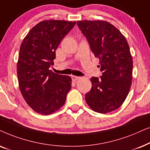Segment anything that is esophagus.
Segmentation results:
<instances>
[{
	"label": "esophagus",
	"instance_id": "1",
	"mask_svg": "<svg viewBox=\"0 0 150 150\" xmlns=\"http://www.w3.org/2000/svg\"><path fill=\"white\" fill-rule=\"evenodd\" d=\"M71 78H72V80H73V81H76L77 79H79L80 77H77V76H75V75H73V76L71 77Z\"/></svg>",
	"mask_w": 150,
	"mask_h": 150
}]
</instances>
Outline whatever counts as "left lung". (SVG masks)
Segmentation results:
<instances>
[{
	"instance_id": "left-lung-1",
	"label": "left lung",
	"mask_w": 150,
	"mask_h": 150,
	"mask_svg": "<svg viewBox=\"0 0 150 150\" xmlns=\"http://www.w3.org/2000/svg\"><path fill=\"white\" fill-rule=\"evenodd\" d=\"M95 57L102 75L92 77L86 101L95 112L105 114L118 109L126 99L132 80L133 62L128 43L115 26L103 21H77Z\"/></svg>"
}]
</instances>
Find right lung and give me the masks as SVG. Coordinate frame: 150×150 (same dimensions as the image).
I'll use <instances>...</instances> for the list:
<instances>
[{"label": "right lung", "mask_w": 150, "mask_h": 150, "mask_svg": "<svg viewBox=\"0 0 150 150\" xmlns=\"http://www.w3.org/2000/svg\"><path fill=\"white\" fill-rule=\"evenodd\" d=\"M76 22L42 21L29 31L20 48L17 63L19 88L26 102L36 112L48 115L64 104L71 88L70 76L53 73L55 50Z\"/></svg>", "instance_id": "right-lung-1"}]
</instances>
